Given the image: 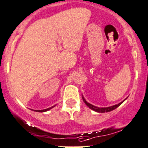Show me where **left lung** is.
<instances>
[{
    "label": "left lung",
    "mask_w": 148,
    "mask_h": 148,
    "mask_svg": "<svg viewBox=\"0 0 148 148\" xmlns=\"http://www.w3.org/2000/svg\"><path fill=\"white\" fill-rule=\"evenodd\" d=\"M82 99H83V101L85 103V104H86L87 106H88V107H89L90 109H91V110H94V111L97 112H110V111H112V110H114V109H116L117 107H119L120 105H121V103H123V102L124 101H122L121 102V103H118V104H115V105L114 106H111V107H96V106H93L92 105V104H90V103H88V102L86 101V100H85V99H84V97L82 96Z\"/></svg>",
    "instance_id": "left-lung-1"
}]
</instances>
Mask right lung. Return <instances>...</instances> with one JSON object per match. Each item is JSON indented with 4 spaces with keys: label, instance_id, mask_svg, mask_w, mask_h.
Here are the masks:
<instances>
[{
    "label": "right lung",
    "instance_id": "obj_1",
    "mask_svg": "<svg viewBox=\"0 0 148 148\" xmlns=\"http://www.w3.org/2000/svg\"><path fill=\"white\" fill-rule=\"evenodd\" d=\"M55 107V106H53V107H50V108H48V109H45V110H35V111H36V112H46V111H48V110H50V109L53 108V107Z\"/></svg>",
    "mask_w": 148,
    "mask_h": 148
}]
</instances>
